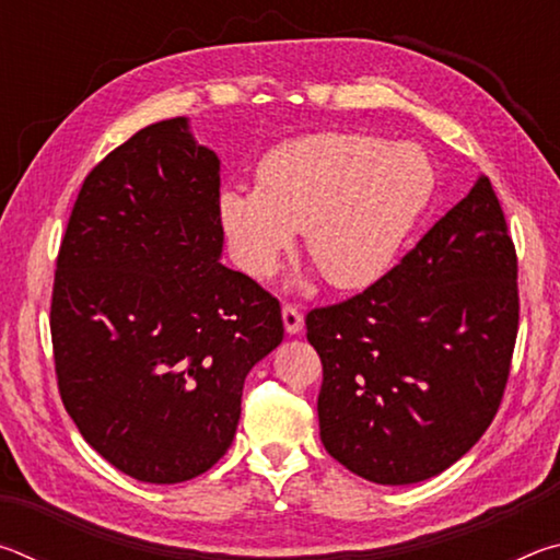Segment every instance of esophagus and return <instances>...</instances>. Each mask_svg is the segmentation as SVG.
Returning <instances> with one entry per match:
<instances>
[{"instance_id": "1", "label": "esophagus", "mask_w": 560, "mask_h": 560, "mask_svg": "<svg viewBox=\"0 0 560 560\" xmlns=\"http://www.w3.org/2000/svg\"><path fill=\"white\" fill-rule=\"evenodd\" d=\"M281 318H283V328H287L289 336L301 334L303 316H301V311L296 306H291V303H287V306L281 308Z\"/></svg>"}]
</instances>
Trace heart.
<instances>
[{
	"label": "heart",
	"instance_id": "obj_1",
	"mask_svg": "<svg viewBox=\"0 0 560 560\" xmlns=\"http://www.w3.org/2000/svg\"><path fill=\"white\" fill-rule=\"evenodd\" d=\"M434 165L415 143L365 132H314L261 158L257 187L226 185L217 197L226 246L252 279H269L299 232L328 287L381 281L428 210Z\"/></svg>",
	"mask_w": 560,
	"mask_h": 560
}]
</instances>
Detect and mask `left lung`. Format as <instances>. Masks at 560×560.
<instances>
[{
    "mask_svg": "<svg viewBox=\"0 0 560 560\" xmlns=\"http://www.w3.org/2000/svg\"><path fill=\"white\" fill-rule=\"evenodd\" d=\"M516 328L514 242L479 175L381 281L306 316L324 363L320 442L375 485L438 477L494 420Z\"/></svg>",
    "mask_w": 560,
    "mask_h": 560,
    "instance_id": "obj_1",
    "label": "left lung"
}]
</instances>
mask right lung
<instances>
[{
	"label": "right lung",
	"mask_w": 560,
	"mask_h": 560,
	"mask_svg": "<svg viewBox=\"0 0 560 560\" xmlns=\"http://www.w3.org/2000/svg\"><path fill=\"white\" fill-rule=\"evenodd\" d=\"M220 158L160 120L91 170L56 261L61 400L128 477L179 485L224 457L244 381L283 340L281 306L226 269Z\"/></svg>",
	"instance_id": "1"
}]
</instances>
